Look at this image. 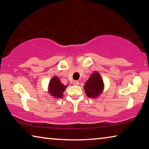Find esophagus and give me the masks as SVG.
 Wrapping results in <instances>:
<instances>
[{
    "label": "esophagus",
    "instance_id": "1",
    "mask_svg": "<svg viewBox=\"0 0 149 149\" xmlns=\"http://www.w3.org/2000/svg\"><path fill=\"white\" fill-rule=\"evenodd\" d=\"M74 84L75 85H79V82L78 81H74Z\"/></svg>",
    "mask_w": 149,
    "mask_h": 149
}]
</instances>
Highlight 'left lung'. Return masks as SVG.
Listing matches in <instances>:
<instances>
[{"instance_id":"1","label":"left lung","mask_w":149,"mask_h":149,"mask_svg":"<svg viewBox=\"0 0 149 149\" xmlns=\"http://www.w3.org/2000/svg\"><path fill=\"white\" fill-rule=\"evenodd\" d=\"M84 89L87 97L89 98H95L102 93L103 81L99 73L95 72L91 75L89 79L85 83Z\"/></svg>"}]
</instances>
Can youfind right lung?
Listing matches in <instances>:
<instances>
[{"label":"right lung","mask_w":149,"mask_h":149,"mask_svg":"<svg viewBox=\"0 0 149 149\" xmlns=\"http://www.w3.org/2000/svg\"><path fill=\"white\" fill-rule=\"evenodd\" d=\"M67 86L61 84L60 79L57 77L52 78L49 83V92L52 96L56 98H62L63 92L64 91Z\"/></svg>","instance_id":"1"}]
</instances>
